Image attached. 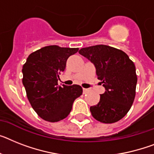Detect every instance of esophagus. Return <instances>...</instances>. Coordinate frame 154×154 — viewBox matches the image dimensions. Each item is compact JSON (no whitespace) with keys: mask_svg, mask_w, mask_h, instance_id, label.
<instances>
[{"mask_svg":"<svg viewBox=\"0 0 154 154\" xmlns=\"http://www.w3.org/2000/svg\"><path fill=\"white\" fill-rule=\"evenodd\" d=\"M83 91H84V93H87L89 91V89L88 88H83Z\"/></svg>","mask_w":154,"mask_h":154,"instance_id":"34e87169","label":"esophagus"}]
</instances>
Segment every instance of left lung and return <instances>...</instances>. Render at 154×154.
Returning a JSON list of instances; mask_svg holds the SVG:
<instances>
[{"label":"left lung","instance_id":"8db88e82","mask_svg":"<svg viewBox=\"0 0 154 154\" xmlns=\"http://www.w3.org/2000/svg\"><path fill=\"white\" fill-rule=\"evenodd\" d=\"M79 53L94 63L98 79L106 88L98 104L90 107L92 117L105 124L120 121L131 109L135 99V64L125 51L108 45L83 48Z\"/></svg>","mask_w":154,"mask_h":154}]
</instances>
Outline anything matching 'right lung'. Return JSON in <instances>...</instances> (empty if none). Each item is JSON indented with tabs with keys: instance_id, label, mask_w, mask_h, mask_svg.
<instances>
[{
	"instance_id": "1",
	"label": "right lung",
	"mask_w": 154,
	"mask_h": 154,
	"mask_svg": "<svg viewBox=\"0 0 154 154\" xmlns=\"http://www.w3.org/2000/svg\"><path fill=\"white\" fill-rule=\"evenodd\" d=\"M78 48L49 45L31 53L23 66V84L27 99L40 117L57 122L68 116L73 101L82 95L80 85H58L59 74L65 70L67 59Z\"/></svg>"
}]
</instances>
